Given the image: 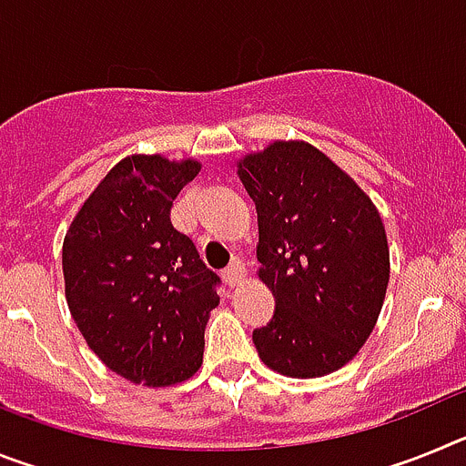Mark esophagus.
Returning <instances> with one entry per match:
<instances>
[{
    "label": "esophagus",
    "instance_id": "34e87169",
    "mask_svg": "<svg viewBox=\"0 0 466 466\" xmlns=\"http://www.w3.org/2000/svg\"><path fill=\"white\" fill-rule=\"evenodd\" d=\"M242 278H245V263H242L240 258H233V263L224 270L226 284H228V287H236Z\"/></svg>",
    "mask_w": 466,
    "mask_h": 466
}]
</instances>
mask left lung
Returning a JSON list of instances; mask_svg holds the SVG:
<instances>
[{
  "label": "left lung",
  "instance_id": "8db88e82",
  "mask_svg": "<svg viewBox=\"0 0 466 466\" xmlns=\"http://www.w3.org/2000/svg\"><path fill=\"white\" fill-rule=\"evenodd\" d=\"M257 205L258 278L275 312L252 339L289 378L339 371L360 352L390 282L385 226L371 198L308 142H273L238 166Z\"/></svg>",
  "mask_w": 466,
  "mask_h": 466
}]
</instances>
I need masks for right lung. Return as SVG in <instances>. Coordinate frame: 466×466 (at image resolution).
Instances as JSON below:
<instances>
[{
	"mask_svg": "<svg viewBox=\"0 0 466 466\" xmlns=\"http://www.w3.org/2000/svg\"><path fill=\"white\" fill-rule=\"evenodd\" d=\"M198 160L127 156L74 217L63 242L65 296L86 343L130 382L166 387L203 364L219 275L170 221Z\"/></svg>",
	"mask_w": 466,
	"mask_h": 466,
	"instance_id": "add662e5",
	"label": "right lung"
}]
</instances>
